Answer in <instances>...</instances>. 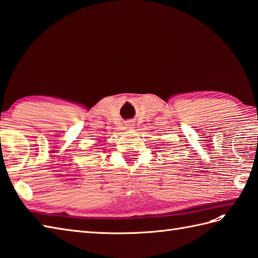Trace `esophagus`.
Returning a JSON list of instances; mask_svg holds the SVG:
<instances>
[{
	"label": "esophagus",
	"mask_w": 258,
	"mask_h": 258,
	"mask_svg": "<svg viewBox=\"0 0 258 258\" xmlns=\"http://www.w3.org/2000/svg\"><path fill=\"white\" fill-rule=\"evenodd\" d=\"M126 127H127V128H132V127H134V123L132 122V120H130V122L126 123Z\"/></svg>",
	"instance_id": "esophagus-1"
}]
</instances>
